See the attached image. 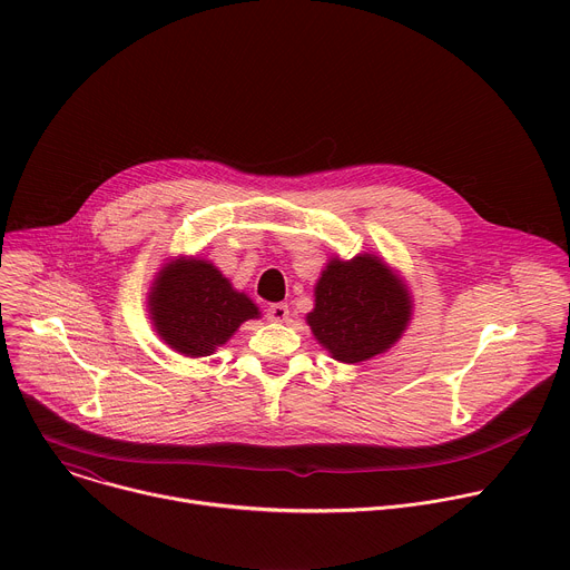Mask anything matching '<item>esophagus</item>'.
<instances>
[{
  "label": "esophagus",
  "instance_id": "esophagus-1",
  "mask_svg": "<svg viewBox=\"0 0 570 570\" xmlns=\"http://www.w3.org/2000/svg\"><path fill=\"white\" fill-rule=\"evenodd\" d=\"M288 315H291L288 304H273L268 308V320H273V322H286Z\"/></svg>",
  "mask_w": 570,
  "mask_h": 570
}]
</instances>
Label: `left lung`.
Segmentation results:
<instances>
[{
    "label": "left lung",
    "instance_id": "8db88e82",
    "mask_svg": "<svg viewBox=\"0 0 570 570\" xmlns=\"http://www.w3.org/2000/svg\"><path fill=\"white\" fill-rule=\"evenodd\" d=\"M313 295L306 324L332 358L347 365L385 354L413 320L409 284L374 253L332 257Z\"/></svg>",
    "mask_w": 570,
    "mask_h": 570
}]
</instances>
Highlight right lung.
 <instances>
[{
    "label": "right lung",
    "instance_id": "1",
    "mask_svg": "<svg viewBox=\"0 0 570 570\" xmlns=\"http://www.w3.org/2000/svg\"><path fill=\"white\" fill-rule=\"evenodd\" d=\"M146 304L157 336L189 358L214 354L243 322L262 317L246 293L200 257H174L161 266Z\"/></svg>",
    "mask_w": 570,
    "mask_h": 570
}]
</instances>
